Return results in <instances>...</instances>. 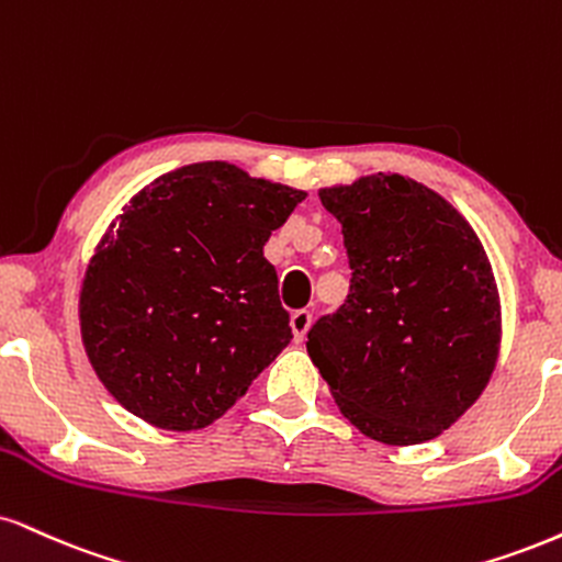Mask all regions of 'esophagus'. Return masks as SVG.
<instances>
[{
    "label": "esophagus",
    "instance_id": "34e87169",
    "mask_svg": "<svg viewBox=\"0 0 562 562\" xmlns=\"http://www.w3.org/2000/svg\"><path fill=\"white\" fill-rule=\"evenodd\" d=\"M311 319H314V314H311L308 308L293 311V316H290V329H293V340H295V342L306 340V333H308V327H311Z\"/></svg>",
    "mask_w": 562,
    "mask_h": 562
}]
</instances>
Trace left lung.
<instances>
[{"label": "left lung", "mask_w": 562, "mask_h": 562, "mask_svg": "<svg viewBox=\"0 0 562 562\" xmlns=\"http://www.w3.org/2000/svg\"><path fill=\"white\" fill-rule=\"evenodd\" d=\"M350 263L348 299L308 329V356L350 424L418 445L456 424L490 382L499 301L469 222L403 175L324 188Z\"/></svg>", "instance_id": "1"}]
</instances>
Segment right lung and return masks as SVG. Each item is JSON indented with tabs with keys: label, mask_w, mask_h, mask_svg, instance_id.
<instances>
[{
	"label": "right lung",
	"mask_w": 562,
	"mask_h": 562,
	"mask_svg": "<svg viewBox=\"0 0 562 562\" xmlns=\"http://www.w3.org/2000/svg\"><path fill=\"white\" fill-rule=\"evenodd\" d=\"M306 193L201 161L144 188L99 243L80 333L114 401L154 427L220 418L288 348L263 243Z\"/></svg>",
	"instance_id": "obj_1"
}]
</instances>
